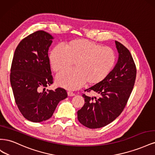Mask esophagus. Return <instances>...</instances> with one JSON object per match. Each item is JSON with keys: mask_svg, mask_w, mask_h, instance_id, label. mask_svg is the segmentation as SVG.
Returning <instances> with one entry per match:
<instances>
[{"mask_svg": "<svg viewBox=\"0 0 155 155\" xmlns=\"http://www.w3.org/2000/svg\"><path fill=\"white\" fill-rule=\"evenodd\" d=\"M67 94H68V96H74L75 95L73 92H70V91L68 92H67Z\"/></svg>", "mask_w": 155, "mask_h": 155, "instance_id": "esophagus-1", "label": "esophagus"}]
</instances>
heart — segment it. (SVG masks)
<instances>
[{
  "label": "heart",
  "mask_w": 155,
  "mask_h": 155,
  "mask_svg": "<svg viewBox=\"0 0 155 155\" xmlns=\"http://www.w3.org/2000/svg\"><path fill=\"white\" fill-rule=\"evenodd\" d=\"M51 67L60 72L56 77L58 85L68 90H76L86 82L90 85L100 83L108 76L116 62L114 51L96 42L84 39H74L64 45L58 46L51 51Z\"/></svg>",
  "instance_id": "b5f03b06"
}]
</instances>
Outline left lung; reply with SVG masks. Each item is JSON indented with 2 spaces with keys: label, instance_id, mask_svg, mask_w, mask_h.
I'll list each match as a JSON object with an SVG mask.
<instances>
[{
  "label": "left lung",
  "instance_id": "obj_1",
  "mask_svg": "<svg viewBox=\"0 0 155 155\" xmlns=\"http://www.w3.org/2000/svg\"><path fill=\"white\" fill-rule=\"evenodd\" d=\"M119 58L116 66L100 83L85 91L97 97L83 94L85 104L78 111V119L90 129L103 127L113 121L124 110L134 85L137 68L129 50L115 41Z\"/></svg>",
  "mask_w": 155,
  "mask_h": 155
}]
</instances>
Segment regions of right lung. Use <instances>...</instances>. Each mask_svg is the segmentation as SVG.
Masks as SVG:
<instances>
[{"label": "right lung", "instance_id": "obj_1", "mask_svg": "<svg viewBox=\"0 0 155 155\" xmlns=\"http://www.w3.org/2000/svg\"><path fill=\"white\" fill-rule=\"evenodd\" d=\"M53 37L39 30L23 39L15 49L12 63L10 82L18 110L32 122H41L52 116L67 91L45 88L53 83L48 49Z\"/></svg>", "mask_w": 155, "mask_h": 155}]
</instances>
